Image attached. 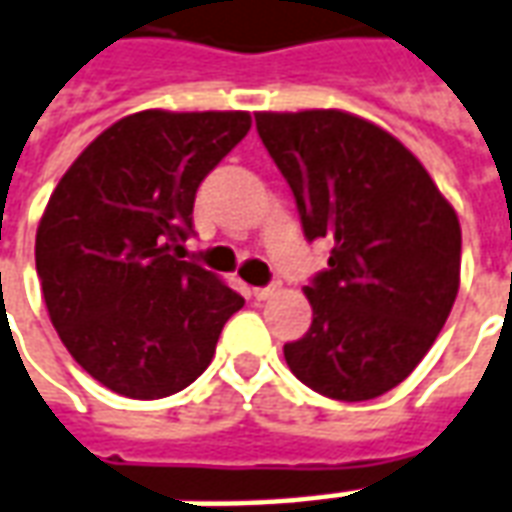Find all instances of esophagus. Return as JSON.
Instances as JSON below:
<instances>
[{"mask_svg":"<svg viewBox=\"0 0 512 512\" xmlns=\"http://www.w3.org/2000/svg\"><path fill=\"white\" fill-rule=\"evenodd\" d=\"M252 296H255L257 302H263V299H271L274 293H277V285H263V288H252Z\"/></svg>","mask_w":512,"mask_h":512,"instance_id":"esophagus-1","label":"esophagus"}]
</instances>
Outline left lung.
<instances>
[{
	"label": "left lung",
	"mask_w": 512,
	"mask_h": 512,
	"mask_svg": "<svg viewBox=\"0 0 512 512\" xmlns=\"http://www.w3.org/2000/svg\"><path fill=\"white\" fill-rule=\"evenodd\" d=\"M307 241L330 238L305 285L313 324L282 346L321 396L366 402L396 388L443 330L460 288V221L427 169L377 124L341 110L257 113Z\"/></svg>",
	"instance_id": "1"
}]
</instances>
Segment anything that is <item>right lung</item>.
Wrapping results in <instances>:
<instances>
[{"mask_svg": "<svg viewBox=\"0 0 512 512\" xmlns=\"http://www.w3.org/2000/svg\"><path fill=\"white\" fill-rule=\"evenodd\" d=\"M249 113L144 110L107 127L57 182L35 235L49 318L94 380L163 399L210 366L244 307L182 244L210 171L244 141Z\"/></svg>", "mask_w": 512, "mask_h": 512, "instance_id": "obj_1", "label": "right lung"}]
</instances>
